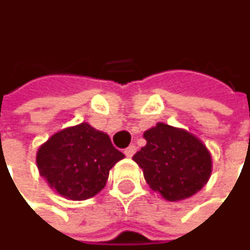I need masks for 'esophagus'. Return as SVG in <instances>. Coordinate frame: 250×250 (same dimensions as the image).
<instances>
[{"label": "esophagus", "mask_w": 250, "mask_h": 250, "mask_svg": "<svg viewBox=\"0 0 250 250\" xmlns=\"http://www.w3.org/2000/svg\"><path fill=\"white\" fill-rule=\"evenodd\" d=\"M136 154V146L135 145H130L129 148H126V149H124V155H126V157H129V158H132L133 155Z\"/></svg>", "instance_id": "obj_1"}]
</instances>
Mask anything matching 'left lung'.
<instances>
[{"instance_id": "obj_1", "label": "left lung", "mask_w": 250, "mask_h": 250, "mask_svg": "<svg viewBox=\"0 0 250 250\" xmlns=\"http://www.w3.org/2000/svg\"><path fill=\"white\" fill-rule=\"evenodd\" d=\"M146 145L133 155L149 188L167 201L190 198L211 176L205 145L183 129L158 123L144 133Z\"/></svg>"}]
</instances>
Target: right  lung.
<instances>
[{
  "label": "right lung",
  "instance_id": "add662e5",
  "mask_svg": "<svg viewBox=\"0 0 250 250\" xmlns=\"http://www.w3.org/2000/svg\"><path fill=\"white\" fill-rule=\"evenodd\" d=\"M124 158L108 135L87 123L64 129L43 144L36 155L38 168L61 196L84 201L101 192L112 166Z\"/></svg>",
  "mask_w": 250,
  "mask_h": 250
}]
</instances>
